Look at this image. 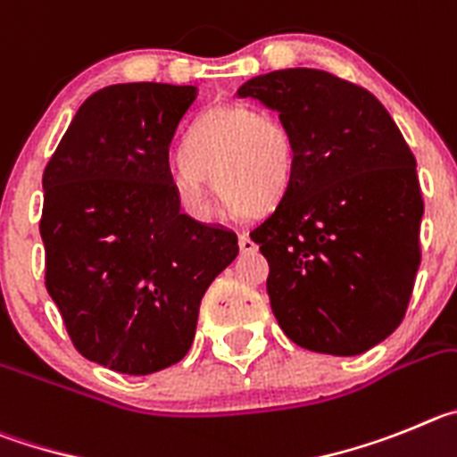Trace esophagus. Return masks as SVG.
<instances>
[{
	"instance_id": "34e87169",
	"label": "esophagus",
	"mask_w": 457,
	"mask_h": 457,
	"mask_svg": "<svg viewBox=\"0 0 457 457\" xmlns=\"http://www.w3.org/2000/svg\"><path fill=\"white\" fill-rule=\"evenodd\" d=\"M238 248H241V253H254V250H257V244H254L248 234H241V237H238Z\"/></svg>"
}]
</instances>
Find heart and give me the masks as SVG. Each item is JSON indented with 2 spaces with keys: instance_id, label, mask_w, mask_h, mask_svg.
Instances as JSON below:
<instances>
[{
  "instance_id": "b5f03b06",
  "label": "heart",
  "mask_w": 457,
  "mask_h": 457,
  "mask_svg": "<svg viewBox=\"0 0 457 457\" xmlns=\"http://www.w3.org/2000/svg\"><path fill=\"white\" fill-rule=\"evenodd\" d=\"M295 145L285 120L248 104L204 111L187 129L170 187L193 219L213 213V188L244 216H262L285 198Z\"/></svg>"
}]
</instances>
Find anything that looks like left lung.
I'll list each match as a JSON object with an SVG mask.
<instances>
[{
	"mask_svg": "<svg viewBox=\"0 0 457 457\" xmlns=\"http://www.w3.org/2000/svg\"><path fill=\"white\" fill-rule=\"evenodd\" d=\"M237 96L278 111L295 145L289 191L250 232L269 259L270 310L298 346L360 355L401 326L412 295L417 159L376 96L326 70H275Z\"/></svg>",
	"mask_w": 457,
	"mask_h": 457,
	"instance_id": "obj_1",
	"label": "left lung"
}]
</instances>
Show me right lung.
<instances>
[{
	"instance_id": "add662e5",
	"label": "right lung",
	"mask_w": 457,
	"mask_h": 457,
	"mask_svg": "<svg viewBox=\"0 0 457 457\" xmlns=\"http://www.w3.org/2000/svg\"><path fill=\"white\" fill-rule=\"evenodd\" d=\"M195 86L97 90L43 172L45 287L86 360L127 376L178 364L200 300L238 254L232 229L179 212L172 137Z\"/></svg>"
}]
</instances>
